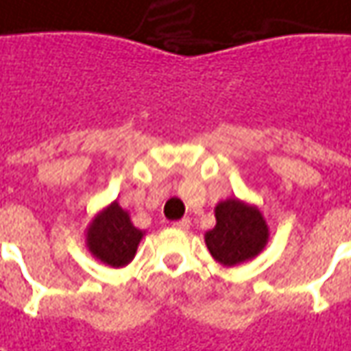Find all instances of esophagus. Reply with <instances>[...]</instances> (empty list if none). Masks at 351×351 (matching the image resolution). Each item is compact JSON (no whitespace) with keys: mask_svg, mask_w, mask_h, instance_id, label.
Masks as SVG:
<instances>
[{"mask_svg":"<svg viewBox=\"0 0 351 351\" xmlns=\"http://www.w3.org/2000/svg\"><path fill=\"white\" fill-rule=\"evenodd\" d=\"M173 227H178V229H183V231H187L191 227V219L189 217H183V219H180V221H176L173 223Z\"/></svg>","mask_w":351,"mask_h":351,"instance_id":"1","label":"esophagus"}]
</instances>
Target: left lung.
Returning a JSON list of instances; mask_svg holds the SVG:
<instances>
[{
  "mask_svg": "<svg viewBox=\"0 0 351 351\" xmlns=\"http://www.w3.org/2000/svg\"><path fill=\"white\" fill-rule=\"evenodd\" d=\"M216 226L204 233L212 258L226 267L254 260L269 243V226L262 210L241 199H226L214 208Z\"/></svg>",
  "mask_w": 351,
  "mask_h": 351,
  "instance_id": "left-lung-1",
  "label": "left lung"
}]
</instances>
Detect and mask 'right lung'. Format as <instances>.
<instances>
[{
    "label": "right lung",
    "instance_id": "add662e5",
    "mask_svg": "<svg viewBox=\"0 0 351 351\" xmlns=\"http://www.w3.org/2000/svg\"><path fill=\"white\" fill-rule=\"evenodd\" d=\"M86 246L89 254L110 267H124L132 262L145 231L137 229L130 212L118 200L101 208L86 227Z\"/></svg>",
    "mask_w": 351,
    "mask_h": 351
}]
</instances>
